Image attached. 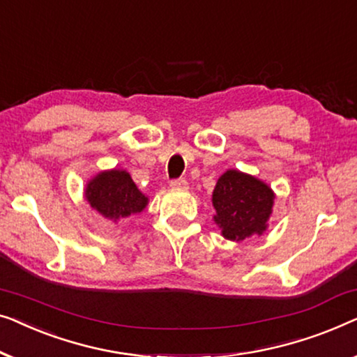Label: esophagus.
Instances as JSON below:
<instances>
[{
	"label": "esophagus",
	"mask_w": 357,
	"mask_h": 357,
	"mask_svg": "<svg viewBox=\"0 0 357 357\" xmlns=\"http://www.w3.org/2000/svg\"><path fill=\"white\" fill-rule=\"evenodd\" d=\"M169 185H172L173 189H178V190H185V189H188V181L183 179V178H181V179H173L172 183H169Z\"/></svg>",
	"instance_id": "1"
}]
</instances>
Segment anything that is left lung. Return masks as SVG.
I'll return each instance as SVG.
<instances>
[{
  "instance_id": "obj_1",
  "label": "left lung",
  "mask_w": 357,
  "mask_h": 357,
  "mask_svg": "<svg viewBox=\"0 0 357 357\" xmlns=\"http://www.w3.org/2000/svg\"><path fill=\"white\" fill-rule=\"evenodd\" d=\"M213 222L225 239L244 241L262 236L268 228L275 205V192L267 183L243 173L227 169L218 178L212 194Z\"/></svg>"
}]
</instances>
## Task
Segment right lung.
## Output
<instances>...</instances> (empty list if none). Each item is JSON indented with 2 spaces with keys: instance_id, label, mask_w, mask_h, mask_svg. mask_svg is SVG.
Masks as SVG:
<instances>
[{
  "instance_id": "right-lung-1",
  "label": "right lung",
  "mask_w": 357,
  "mask_h": 357,
  "mask_svg": "<svg viewBox=\"0 0 357 357\" xmlns=\"http://www.w3.org/2000/svg\"><path fill=\"white\" fill-rule=\"evenodd\" d=\"M84 195L90 207L113 223L140 213L149 204V197L126 169L118 168L95 174L85 185Z\"/></svg>"
}]
</instances>
